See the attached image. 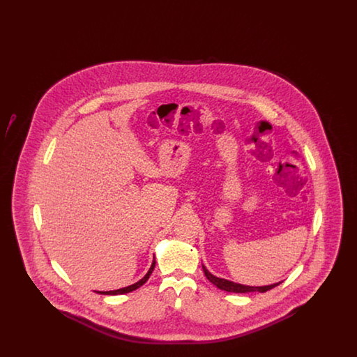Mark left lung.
Wrapping results in <instances>:
<instances>
[{"instance_id":"left-lung-1","label":"left lung","mask_w":357,"mask_h":357,"mask_svg":"<svg viewBox=\"0 0 357 357\" xmlns=\"http://www.w3.org/2000/svg\"><path fill=\"white\" fill-rule=\"evenodd\" d=\"M204 275L206 278L214 284L215 287L221 290H226V291H231V293H248V291H261V293H265L271 289L278 287L281 282H277V284H273V285H266V287H248V285H241V284H236L233 281H229V280H225V278H220V277H215L211 273L208 272L204 265Z\"/></svg>"}]
</instances>
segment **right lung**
Instances as JSON below:
<instances>
[{
  "label": "right lung",
  "mask_w": 357,
  "mask_h": 357,
  "mask_svg": "<svg viewBox=\"0 0 357 357\" xmlns=\"http://www.w3.org/2000/svg\"><path fill=\"white\" fill-rule=\"evenodd\" d=\"M153 268H155V259L153 261V265H151V268H150V271L147 272V274L140 280V281H137L136 284L134 285H130V287H127V288H121L118 289V290H109V291H99L100 294H124V293H130V291H132V290H136L137 288H140L149 278H150V275H151V273H153Z\"/></svg>",
  "instance_id": "right-lung-1"
}]
</instances>
